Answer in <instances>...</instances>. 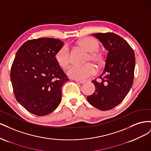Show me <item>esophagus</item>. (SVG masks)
Instances as JSON below:
<instances>
[{
  "mask_svg": "<svg viewBox=\"0 0 151 151\" xmlns=\"http://www.w3.org/2000/svg\"><path fill=\"white\" fill-rule=\"evenodd\" d=\"M75 81L79 84H84V83H86L85 81H81V80H76Z\"/></svg>",
  "mask_w": 151,
  "mask_h": 151,
  "instance_id": "esophagus-1",
  "label": "esophagus"
}]
</instances>
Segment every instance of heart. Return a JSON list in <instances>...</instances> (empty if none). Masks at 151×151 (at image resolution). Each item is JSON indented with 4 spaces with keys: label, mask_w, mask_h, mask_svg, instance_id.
Wrapping results in <instances>:
<instances>
[{
    "label": "heart",
    "mask_w": 151,
    "mask_h": 151,
    "mask_svg": "<svg viewBox=\"0 0 151 151\" xmlns=\"http://www.w3.org/2000/svg\"><path fill=\"white\" fill-rule=\"evenodd\" d=\"M79 47L88 52V55L86 59V62L93 61L98 66L102 65L104 62L103 54L98 50L100 44L98 40L92 37H85L79 40L77 43ZM55 59L58 65L63 68H65L71 61V55L69 48L66 45L58 50L55 55ZM96 72V68L91 63H86L83 65H74L68 68L67 74L72 79L83 80L92 76Z\"/></svg>",
    "instance_id": "1"
}]
</instances>
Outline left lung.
<instances>
[{"instance_id": "1", "label": "left lung", "mask_w": 151, "mask_h": 151, "mask_svg": "<svg viewBox=\"0 0 151 151\" xmlns=\"http://www.w3.org/2000/svg\"><path fill=\"white\" fill-rule=\"evenodd\" d=\"M108 51L106 64L100 82L93 80L94 93L87 97L99 110L106 111L119 104L132 88L135 58L134 50L121 36L113 33L92 34Z\"/></svg>"}]
</instances>
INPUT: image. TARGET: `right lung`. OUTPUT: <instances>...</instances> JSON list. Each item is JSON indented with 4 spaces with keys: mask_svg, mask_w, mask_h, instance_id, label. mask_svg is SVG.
I'll return each instance as SVG.
<instances>
[{
    "mask_svg": "<svg viewBox=\"0 0 151 151\" xmlns=\"http://www.w3.org/2000/svg\"><path fill=\"white\" fill-rule=\"evenodd\" d=\"M63 46L60 40L41 38L27 41L16 54L11 70L14 93L33 115H48L61 101L62 87L68 79L55 55Z\"/></svg>",
    "mask_w": 151,
    "mask_h": 151,
    "instance_id": "right-lung-1",
    "label": "right lung"
}]
</instances>
